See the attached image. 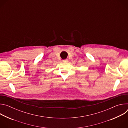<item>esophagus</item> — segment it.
<instances>
[{"label": "esophagus", "mask_w": 128, "mask_h": 128, "mask_svg": "<svg viewBox=\"0 0 128 128\" xmlns=\"http://www.w3.org/2000/svg\"><path fill=\"white\" fill-rule=\"evenodd\" d=\"M63 61L64 63H67L68 62V59H65V60H63Z\"/></svg>", "instance_id": "esophagus-1"}]
</instances>
